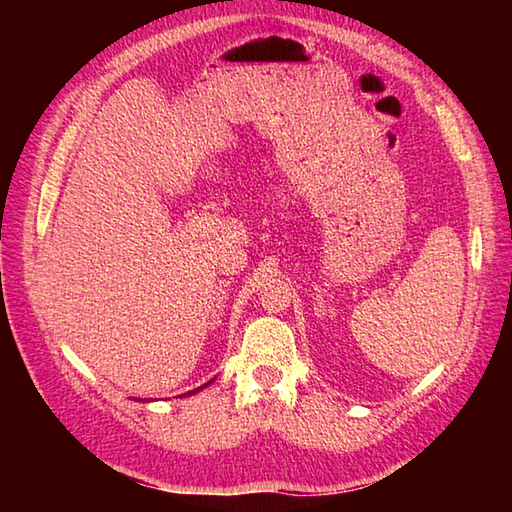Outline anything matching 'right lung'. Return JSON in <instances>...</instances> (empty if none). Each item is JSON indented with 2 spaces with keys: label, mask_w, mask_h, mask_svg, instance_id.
Listing matches in <instances>:
<instances>
[{
  "label": "right lung",
  "mask_w": 512,
  "mask_h": 512,
  "mask_svg": "<svg viewBox=\"0 0 512 512\" xmlns=\"http://www.w3.org/2000/svg\"><path fill=\"white\" fill-rule=\"evenodd\" d=\"M206 385H209V383H206ZM206 385H204V387H206ZM198 389H202V387H198ZM198 389H195V391H198Z\"/></svg>",
  "instance_id": "obj_1"
}]
</instances>
